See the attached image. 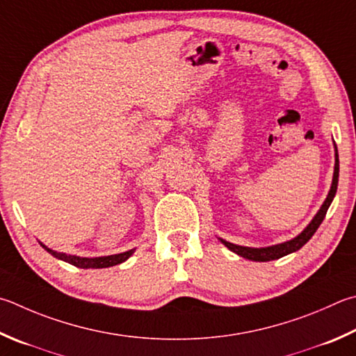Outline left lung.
I'll list each match as a JSON object with an SVG mask.
<instances>
[{"label": "left lung", "instance_id": "obj_1", "mask_svg": "<svg viewBox=\"0 0 356 356\" xmlns=\"http://www.w3.org/2000/svg\"><path fill=\"white\" fill-rule=\"evenodd\" d=\"M338 177H339V157H338V147H336V145H334V171H333V180H332L330 191H328L324 204L321 205V209L318 210V213H316L314 218L309 221V224L300 232L299 235L293 238V240L280 243V244L268 245V248H248V245H240V244L225 241L219 236H218V240L221 241L225 248L230 249L232 252H235L236 255L248 258V260H252V261H270V260H277V258L285 257L288 254H293V252L299 250L302 245H305L309 241V238L314 235V232L318 230L321 222L324 221L325 213L328 210V207H330V204L333 202L336 190H338Z\"/></svg>", "mask_w": 356, "mask_h": 356}]
</instances>
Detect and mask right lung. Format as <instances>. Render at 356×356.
<instances>
[{
	"label": "right lung",
	"instance_id": "1",
	"mask_svg": "<svg viewBox=\"0 0 356 356\" xmlns=\"http://www.w3.org/2000/svg\"><path fill=\"white\" fill-rule=\"evenodd\" d=\"M40 243V241H38ZM42 248L49 252L51 255L59 258L62 261H67L70 264H73L76 268H82V269H101V268H111L115 266V264H120L122 261H126L129 257H131L135 249L131 250H126V252H121V254H115V255H106V257H93V258H88V257H77V255H68V254H63V252H57L49 249L48 245H44L43 243H40Z\"/></svg>",
	"mask_w": 356,
	"mask_h": 356
}]
</instances>
